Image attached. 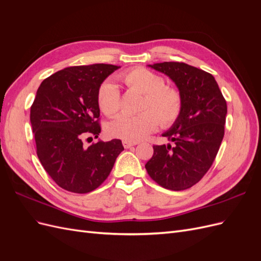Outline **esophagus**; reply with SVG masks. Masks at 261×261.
<instances>
[{"label": "esophagus", "instance_id": "obj_1", "mask_svg": "<svg viewBox=\"0 0 261 261\" xmlns=\"http://www.w3.org/2000/svg\"><path fill=\"white\" fill-rule=\"evenodd\" d=\"M135 145H137V143H132V141H127V140H123V146H124V148H130V147H133V146H135Z\"/></svg>", "mask_w": 261, "mask_h": 261}]
</instances>
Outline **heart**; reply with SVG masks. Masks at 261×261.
<instances>
[{
  "mask_svg": "<svg viewBox=\"0 0 261 261\" xmlns=\"http://www.w3.org/2000/svg\"><path fill=\"white\" fill-rule=\"evenodd\" d=\"M132 90L144 93L141 113L135 116H120L107 126L109 136L127 141L145 138L158 125L167 128L174 124L183 110V97L175 87L165 85L164 78L145 67H136L121 75ZM100 110L108 116H115L121 110V92L110 80L102 83L97 91Z\"/></svg>",
  "mask_w": 261,
  "mask_h": 261,
  "instance_id": "obj_1",
  "label": "heart"
}]
</instances>
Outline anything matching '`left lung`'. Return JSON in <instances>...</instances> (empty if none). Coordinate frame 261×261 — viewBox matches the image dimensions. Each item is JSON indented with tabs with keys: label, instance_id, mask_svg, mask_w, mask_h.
<instances>
[{
	"label": "left lung",
	"instance_id": "left-lung-1",
	"mask_svg": "<svg viewBox=\"0 0 261 261\" xmlns=\"http://www.w3.org/2000/svg\"><path fill=\"white\" fill-rule=\"evenodd\" d=\"M169 76L183 97V110L172 127L162 134L174 146H153L146 163L149 176L170 191L191 188L215 161L224 136L226 101L211 74L181 62L149 65Z\"/></svg>",
	"mask_w": 261,
	"mask_h": 261
}]
</instances>
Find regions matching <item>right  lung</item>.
<instances>
[{
	"label": "right lung",
	"instance_id": "right-lung-1",
	"mask_svg": "<svg viewBox=\"0 0 261 261\" xmlns=\"http://www.w3.org/2000/svg\"><path fill=\"white\" fill-rule=\"evenodd\" d=\"M120 66H72L41 83L30 108L37 154L43 169L60 187L87 194L108 178L124 147L120 139L84 146L101 132L97 91Z\"/></svg>",
	"mask_w": 261,
	"mask_h": 261
}]
</instances>
